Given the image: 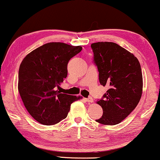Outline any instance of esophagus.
<instances>
[{"label": "esophagus", "mask_w": 160, "mask_h": 160, "mask_svg": "<svg viewBox=\"0 0 160 160\" xmlns=\"http://www.w3.org/2000/svg\"><path fill=\"white\" fill-rule=\"evenodd\" d=\"M85 101H87V102H93V99L91 97L88 98H85Z\"/></svg>", "instance_id": "1"}]
</instances>
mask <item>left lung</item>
<instances>
[{
  "label": "left lung",
  "mask_w": 160,
  "mask_h": 160,
  "mask_svg": "<svg viewBox=\"0 0 160 160\" xmlns=\"http://www.w3.org/2000/svg\"><path fill=\"white\" fill-rule=\"evenodd\" d=\"M93 62L98 68L100 85L108 90L97 103L103 114L95 121L107 125L121 122L134 110L142 92V74L138 58L112 42L91 44Z\"/></svg>",
  "instance_id": "1"
}]
</instances>
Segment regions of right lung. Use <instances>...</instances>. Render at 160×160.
Segmentation results:
<instances>
[{"label": "right lung", "mask_w": 160, "mask_h": 160, "mask_svg": "<svg viewBox=\"0 0 160 160\" xmlns=\"http://www.w3.org/2000/svg\"><path fill=\"white\" fill-rule=\"evenodd\" d=\"M82 49L63 42H48L22 60L18 91L28 112L40 124L52 125L66 118L71 104L80 98L58 90L67 78L68 62Z\"/></svg>", "instance_id": "right-lung-1"}]
</instances>
